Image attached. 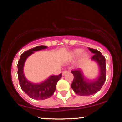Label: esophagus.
<instances>
[{"mask_svg": "<svg viewBox=\"0 0 122 122\" xmlns=\"http://www.w3.org/2000/svg\"><path fill=\"white\" fill-rule=\"evenodd\" d=\"M68 72L67 71H63V72H62V76H64L65 75L66 73H68Z\"/></svg>", "mask_w": 122, "mask_h": 122, "instance_id": "34e87169", "label": "esophagus"}]
</instances>
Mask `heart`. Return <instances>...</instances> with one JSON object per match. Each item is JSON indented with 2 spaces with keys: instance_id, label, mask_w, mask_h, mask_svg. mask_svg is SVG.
I'll list each match as a JSON object with an SVG mask.
<instances>
[{
  "instance_id": "heart-1",
  "label": "heart",
  "mask_w": 122,
  "mask_h": 122,
  "mask_svg": "<svg viewBox=\"0 0 122 122\" xmlns=\"http://www.w3.org/2000/svg\"><path fill=\"white\" fill-rule=\"evenodd\" d=\"M82 52V50L80 49H75V50L72 51V53H71V58H77L80 54H81ZM86 53H82L81 56V59H84V58H86Z\"/></svg>"
}]
</instances>
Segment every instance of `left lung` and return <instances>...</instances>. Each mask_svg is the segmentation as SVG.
Here are the masks:
<instances>
[{"mask_svg":"<svg viewBox=\"0 0 122 122\" xmlns=\"http://www.w3.org/2000/svg\"><path fill=\"white\" fill-rule=\"evenodd\" d=\"M88 49L94 54L91 60L95 61L99 67V73L96 79H86L81 70L72 71L74 76L71 88L76 94L80 96H90L100 91L106 81V59L102 53L97 50L88 47Z\"/></svg>","mask_w":122,"mask_h":122,"instance_id":"1","label":"left lung"}]
</instances>
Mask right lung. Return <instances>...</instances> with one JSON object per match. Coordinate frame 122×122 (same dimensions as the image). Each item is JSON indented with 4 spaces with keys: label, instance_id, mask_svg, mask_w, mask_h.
Instances as JSON below:
<instances>
[{
    "label": "right lung",
    "instance_id": "right-lung-1",
    "mask_svg": "<svg viewBox=\"0 0 122 122\" xmlns=\"http://www.w3.org/2000/svg\"><path fill=\"white\" fill-rule=\"evenodd\" d=\"M46 46H38L25 51L20 56L18 63V76L21 89L29 97L35 100H45L54 94L57 82L62 77L61 74L58 76H51L40 83H33L25 77L24 65L27 58L35 51L47 49Z\"/></svg>",
    "mask_w": 122,
    "mask_h": 122
}]
</instances>
